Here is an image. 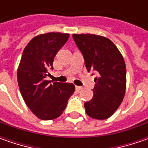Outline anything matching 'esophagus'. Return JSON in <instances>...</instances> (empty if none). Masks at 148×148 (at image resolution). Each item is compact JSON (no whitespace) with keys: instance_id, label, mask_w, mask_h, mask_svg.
<instances>
[{"instance_id":"obj_1","label":"esophagus","mask_w":148,"mask_h":148,"mask_svg":"<svg viewBox=\"0 0 148 148\" xmlns=\"http://www.w3.org/2000/svg\"><path fill=\"white\" fill-rule=\"evenodd\" d=\"M81 90H82V86H76V90H77V91H80Z\"/></svg>"}]
</instances>
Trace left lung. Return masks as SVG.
Instances as JSON below:
<instances>
[{
  "mask_svg": "<svg viewBox=\"0 0 148 148\" xmlns=\"http://www.w3.org/2000/svg\"><path fill=\"white\" fill-rule=\"evenodd\" d=\"M82 53L87 71H95L94 95L84 104L86 113L95 119H106L122 103L126 90V66L122 54L108 38L90 34H72Z\"/></svg>",
  "mask_w": 148,
  "mask_h": 148,
  "instance_id": "left-lung-1",
  "label": "left lung"
}]
</instances>
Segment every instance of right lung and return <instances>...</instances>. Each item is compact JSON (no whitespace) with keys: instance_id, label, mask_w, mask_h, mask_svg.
<instances>
[{"instance_id":"1","label":"right lung","mask_w":148,"mask_h":148,"mask_svg":"<svg viewBox=\"0 0 148 148\" xmlns=\"http://www.w3.org/2000/svg\"><path fill=\"white\" fill-rule=\"evenodd\" d=\"M69 34H38L27 44L17 70L20 93L27 106L43 120L57 119L63 113L67 100L75 91L72 83L46 80L53 69L54 57L67 41Z\"/></svg>"}]
</instances>
